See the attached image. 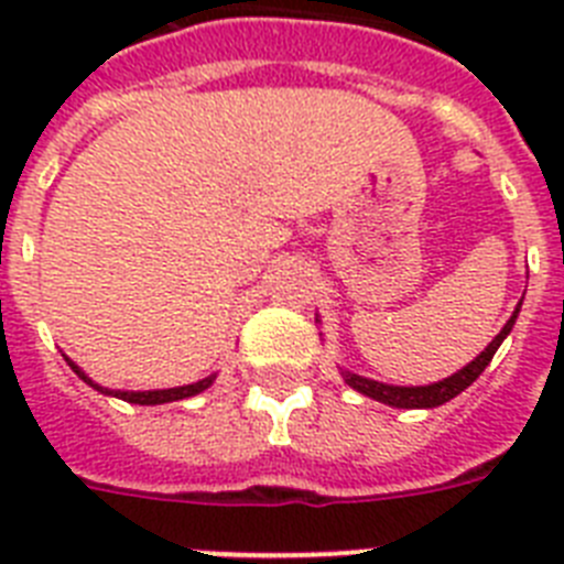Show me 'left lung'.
Wrapping results in <instances>:
<instances>
[{"label":"left lung","mask_w":564,"mask_h":564,"mask_svg":"<svg viewBox=\"0 0 564 564\" xmlns=\"http://www.w3.org/2000/svg\"><path fill=\"white\" fill-rule=\"evenodd\" d=\"M520 307H522V299H520V305L514 307V313H511V318H508L506 325H502V330L497 333L491 341H488L486 350H482L475 361H468L463 370H457L455 376L443 378V381L426 383V387H395V383L372 381V378H364V376H358V372L341 370L344 383H347V387H352L356 392H361V395L372 398V401L387 403V406H398V410H435V406H441V403H446V401H452L455 395H460L466 387H471V383L480 378V372L486 370L488 361L495 358V352L500 350V344L506 341V336L511 333V327H514L517 316H520ZM316 322H322V318L316 316Z\"/></svg>","instance_id":"8db88e82"}]
</instances>
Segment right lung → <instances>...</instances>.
<instances>
[{
    "mask_svg": "<svg viewBox=\"0 0 564 564\" xmlns=\"http://www.w3.org/2000/svg\"><path fill=\"white\" fill-rule=\"evenodd\" d=\"M64 358H67V356H64ZM67 364H69V370L76 372V376L82 378V381H87L89 387H93V390L104 392V395L121 398V401H127V403H141V406H154V403L183 401V398L200 395L203 390H208V387H212L214 378H217V376H208V378H203V381H197V383H186V387H169V390H138V392H134V390H109V387H101V383L93 381V378H89L87 372H84L82 367H78V364L73 361V358H67Z\"/></svg>",
    "mask_w": 564,
    "mask_h": 564,
    "instance_id": "right-lung-1",
    "label": "right lung"
}]
</instances>
